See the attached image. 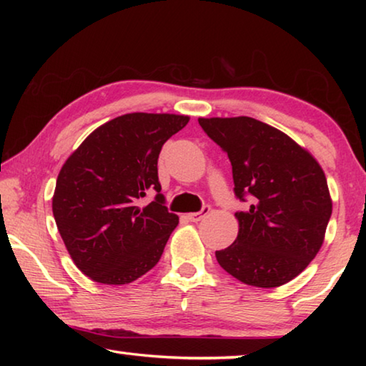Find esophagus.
Segmentation results:
<instances>
[{
    "label": "esophagus",
    "mask_w": 366,
    "mask_h": 366,
    "mask_svg": "<svg viewBox=\"0 0 366 366\" xmlns=\"http://www.w3.org/2000/svg\"><path fill=\"white\" fill-rule=\"evenodd\" d=\"M209 212H212V208H209L208 205H205V207H203V208L200 209V212L189 213V214H187V219L192 221V222H198V221H202L203 218H205V216H207Z\"/></svg>",
    "instance_id": "34e87169"
}]
</instances>
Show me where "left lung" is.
I'll list each match as a JSON object with an SVG mask.
<instances>
[{
    "instance_id": "obj_1",
    "label": "left lung",
    "mask_w": 366,
    "mask_h": 366,
    "mask_svg": "<svg viewBox=\"0 0 366 366\" xmlns=\"http://www.w3.org/2000/svg\"><path fill=\"white\" fill-rule=\"evenodd\" d=\"M198 124L227 153L235 197H252L250 207L235 213L237 239L216 252L221 268L255 287L292 281L317 257L332 213L318 161L253 117H200Z\"/></svg>"
}]
</instances>
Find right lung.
I'll use <instances>...</instances> for the list:
<instances>
[{
  "label": "right lung",
  "instance_id": "1",
  "mask_svg": "<svg viewBox=\"0 0 366 366\" xmlns=\"http://www.w3.org/2000/svg\"><path fill=\"white\" fill-rule=\"evenodd\" d=\"M189 116L129 113L95 129L61 168L53 216L67 252L92 281L122 286L163 255L179 216L164 207L158 157ZM148 191L154 202L139 207Z\"/></svg>",
  "mask_w": 366,
  "mask_h": 366
}]
</instances>
